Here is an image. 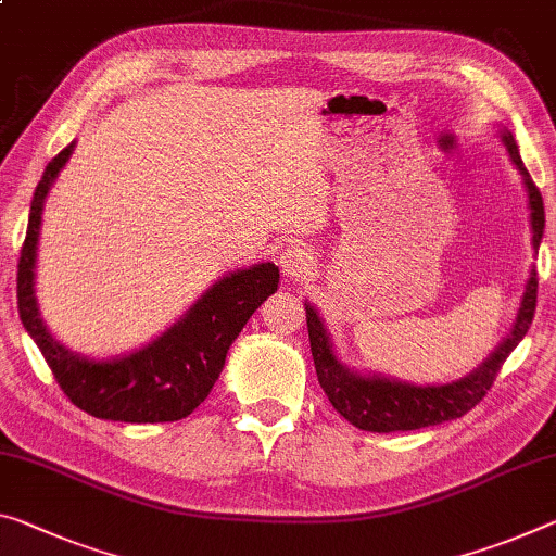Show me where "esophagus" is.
Segmentation results:
<instances>
[{"label": "esophagus", "mask_w": 556, "mask_h": 556, "mask_svg": "<svg viewBox=\"0 0 556 556\" xmlns=\"http://www.w3.org/2000/svg\"><path fill=\"white\" fill-rule=\"evenodd\" d=\"M279 264H281V271H285L289 279H304L306 275H312L316 262L306 247L292 244L279 254Z\"/></svg>", "instance_id": "esophagus-1"}]
</instances>
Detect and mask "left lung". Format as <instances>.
Returning <instances> with one entry per match:
<instances>
[{
    "label": "left lung",
    "mask_w": 556,
    "mask_h": 556,
    "mask_svg": "<svg viewBox=\"0 0 556 556\" xmlns=\"http://www.w3.org/2000/svg\"><path fill=\"white\" fill-rule=\"evenodd\" d=\"M505 146L509 151L513 163L522 173L527 195H530V210H532V242L534 250L540 247L542 232H544V202L542 192L536 188L534 180L527 173V167L519 157L515 138L505 134ZM536 309V271L532 269L530 281H527V292L519 306L517 321L513 326V333L500 343V349L492 354L478 371L470 374L463 381L447 383V386H410L401 381H391V378L378 376H356L343 368L337 356H333L329 337H326L324 324L309 304H306V329H309V343L312 356L316 366V376L324 393L329 395L333 408H337L343 418L354 422L361 430H371V433H393V430H418L428 426H438L443 420L460 418L475 408L484 393L492 389L495 378L500 374L502 364L513 354L515 346L525 339L527 329L534 319Z\"/></svg>",
    "instance_id": "8db88e82"
}]
</instances>
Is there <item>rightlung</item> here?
<instances>
[{
    "instance_id": "1",
    "label": "right lung",
    "mask_w": 556,
    "mask_h": 556,
    "mask_svg": "<svg viewBox=\"0 0 556 556\" xmlns=\"http://www.w3.org/2000/svg\"><path fill=\"white\" fill-rule=\"evenodd\" d=\"M74 143L51 157L34 190L29 225L16 269V304L24 329L37 341L59 389L88 416L121 422H170L190 416L223 374L227 349L247 319L277 292L279 267L271 262L223 277L161 339L126 358L88 361L51 339L34 299V262L43 198L66 165Z\"/></svg>"
}]
</instances>
